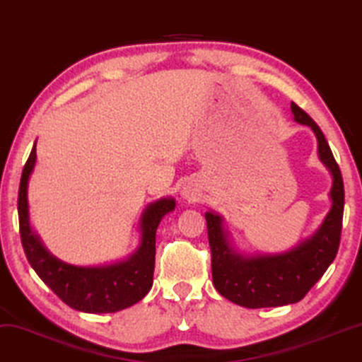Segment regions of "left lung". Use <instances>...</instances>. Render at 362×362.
Returning a JSON list of instances; mask_svg holds the SVG:
<instances>
[{"label": "left lung", "mask_w": 362, "mask_h": 362, "mask_svg": "<svg viewBox=\"0 0 362 362\" xmlns=\"http://www.w3.org/2000/svg\"><path fill=\"white\" fill-rule=\"evenodd\" d=\"M291 110L297 123L313 128L317 139L319 158L332 175L329 194L332 205L317 232L284 254L245 257L228 242L221 215L205 214L215 289L226 299L249 309L299 303L324 276L339 249L344 212V184L339 165L317 123L296 103H291Z\"/></svg>", "instance_id": "obj_1"}]
</instances>
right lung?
<instances>
[{
  "mask_svg": "<svg viewBox=\"0 0 362 362\" xmlns=\"http://www.w3.org/2000/svg\"><path fill=\"white\" fill-rule=\"evenodd\" d=\"M36 162V145L21 173L18 192L20 235L26 259L41 281L71 309L90 314L117 313L139 303L153 282L155 234L163 215L175 209L173 199H160L145 209L140 218V245L130 257L100 267H76L62 262L45 249L31 230L28 212V180Z\"/></svg>",
  "mask_w": 362,
  "mask_h": 362,
  "instance_id": "right-lung-1",
  "label": "right lung"
}]
</instances>
